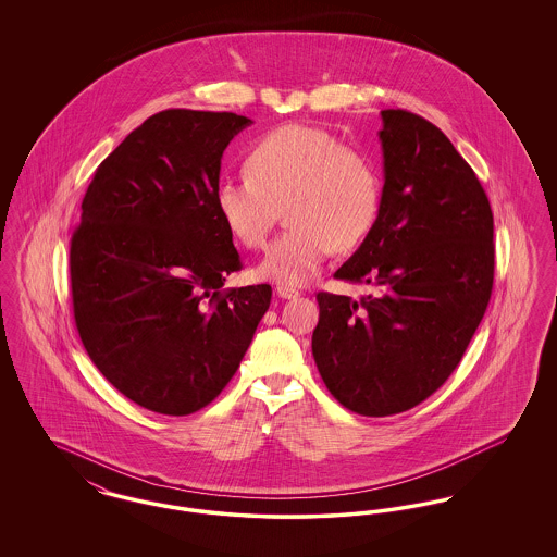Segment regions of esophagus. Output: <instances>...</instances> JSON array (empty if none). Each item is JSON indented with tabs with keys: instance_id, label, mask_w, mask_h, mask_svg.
I'll return each mask as SVG.
<instances>
[{
	"instance_id": "1",
	"label": "esophagus",
	"mask_w": 557,
	"mask_h": 557,
	"mask_svg": "<svg viewBox=\"0 0 557 557\" xmlns=\"http://www.w3.org/2000/svg\"><path fill=\"white\" fill-rule=\"evenodd\" d=\"M275 292H277L280 298H286V300H294V298L300 296V292L296 290V288H290V286H277Z\"/></svg>"
}]
</instances>
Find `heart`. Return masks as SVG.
Wrapping results in <instances>:
<instances>
[{"instance_id":"b5f03b06","label":"heart","mask_w":557,"mask_h":557,"mask_svg":"<svg viewBox=\"0 0 557 557\" xmlns=\"http://www.w3.org/2000/svg\"><path fill=\"white\" fill-rule=\"evenodd\" d=\"M380 198V175L366 152L302 123L259 137L246 154V175L223 177L214 187L219 219L248 250L265 244L277 207L286 202L290 227L259 265L261 277L282 286L311 282L334 248L348 250L366 238Z\"/></svg>"}]
</instances>
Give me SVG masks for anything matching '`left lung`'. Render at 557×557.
<instances>
[{"mask_svg": "<svg viewBox=\"0 0 557 557\" xmlns=\"http://www.w3.org/2000/svg\"><path fill=\"white\" fill-rule=\"evenodd\" d=\"M377 219L334 277L371 284L359 302L318 292L313 357L341 405L384 418L436 393L459 366L493 292V211L436 125L382 110Z\"/></svg>", "mask_w": 557, "mask_h": 557, "instance_id": "obj_1", "label": "left lung"}]
</instances>
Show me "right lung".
I'll return each mask as SVG.
<instances>
[{
  "label": "right lung",
  "instance_id": "add662e5",
  "mask_svg": "<svg viewBox=\"0 0 557 557\" xmlns=\"http://www.w3.org/2000/svg\"><path fill=\"white\" fill-rule=\"evenodd\" d=\"M252 121L171 108L94 173L71 238L73 313L94 366L144 409L189 416L238 371L271 286L223 290L242 269L214 209L221 157Z\"/></svg>",
  "mask_w": 557,
  "mask_h": 557
}]
</instances>
